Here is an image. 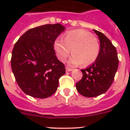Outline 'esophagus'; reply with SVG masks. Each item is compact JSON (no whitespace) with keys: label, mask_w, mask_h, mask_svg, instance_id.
Returning <instances> with one entry per match:
<instances>
[{"label":"esophagus","mask_w":130,"mask_h":130,"mask_svg":"<svg viewBox=\"0 0 130 130\" xmlns=\"http://www.w3.org/2000/svg\"><path fill=\"white\" fill-rule=\"evenodd\" d=\"M66 72H71V71H72V69L70 68H68V67H66Z\"/></svg>","instance_id":"esophagus-1"}]
</instances>
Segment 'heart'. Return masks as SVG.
<instances>
[{
  "instance_id": "heart-1",
  "label": "heart",
  "mask_w": 130,
  "mask_h": 130,
  "mask_svg": "<svg viewBox=\"0 0 130 130\" xmlns=\"http://www.w3.org/2000/svg\"><path fill=\"white\" fill-rule=\"evenodd\" d=\"M54 49L58 59L66 61L71 53L73 55L69 60L72 66L83 63L87 66L94 62L100 53V45L92 34L82 29L68 31L64 35V40L57 38L54 42Z\"/></svg>"
}]
</instances>
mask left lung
Segmentation results:
<instances>
[{
	"label": "left lung",
	"mask_w": 130,
	"mask_h": 130,
	"mask_svg": "<svg viewBox=\"0 0 130 130\" xmlns=\"http://www.w3.org/2000/svg\"><path fill=\"white\" fill-rule=\"evenodd\" d=\"M100 43L96 61L81 70L82 79L76 83L77 90L83 96L96 97L107 92L113 82L119 66L117 49L103 33L93 30Z\"/></svg>",
	"instance_id": "left-lung-1"
}]
</instances>
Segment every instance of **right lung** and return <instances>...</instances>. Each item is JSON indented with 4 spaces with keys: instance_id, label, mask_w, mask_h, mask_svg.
<instances>
[{
    "instance_id": "1",
    "label": "right lung",
    "mask_w": 130,
    "mask_h": 130,
    "mask_svg": "<svg viewBox=\"0 0 130 130\" xmlns=\"http://www.w3.org/2000/svg\"><path fill=\"white\" fill-rule=\"evenodd\" d=\"M65 27L47 24L24 33L13 47L11 70L21 89L27 95L46 98L57 91L65 66L55 55L54 42Z\"/></svg>"
}]
</instances>
